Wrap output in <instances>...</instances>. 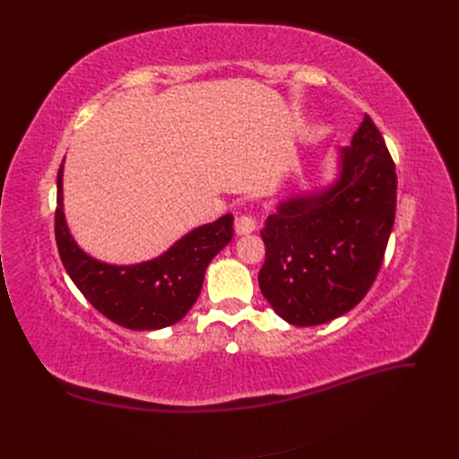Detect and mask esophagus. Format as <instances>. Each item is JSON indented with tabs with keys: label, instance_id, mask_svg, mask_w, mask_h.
I'll use <instances>...</instances> for the list:
<instances>
[{
	"label": "esophagus",
	"instance_id": "obj_1",
	"mask_svg": "<svg viewBox=\"0 0 459 459\" xmlns=\"http://www.w3.org/2000/svg\"><path fill=\"white\" fill-rule=\"evenodd\" d=\"M235 231H238V235H247V233H253L258 226V221L255 216L251 214H239L235 216Z\"/></svg>",
	"mask_w": 459,
	"mask_h": 459
}]
</instances>
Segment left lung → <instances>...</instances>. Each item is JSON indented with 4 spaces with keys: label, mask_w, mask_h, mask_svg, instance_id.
Wrapping results in <instances>:
<instances>
[{
    "label": "left lung",
    "mask_w": 459,
    "mask_h": 459,
    "mask_svg": "<svg viewBox=\"0 0 459 459\" xmlns=\"http://www.w3.org/2000/svg\"><path fill=\"white\" fill-rule=\"evenodd\" d=\"M394 214L396 166L366 115L341 151L337 184L281 203L260 231L258 285L275 314L308 327L352 310L379 273Z\"/></svg>",
    "instance_id": "left-lung-1"
}]
</instances>
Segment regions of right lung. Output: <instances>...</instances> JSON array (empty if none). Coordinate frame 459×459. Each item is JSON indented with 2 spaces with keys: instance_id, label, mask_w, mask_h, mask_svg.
Segmentation results:
<instances>
[{
  "instance_id": "right-lung-1",
  "label": "right lung",
  "mask_w": 459,
  "mask_h": 459,
  "mask_svg": "<svg viewBox=\"0 0 459 459\" xmlns=\"http://www.w3.org/2000/svg\"><path fill=\"white\" fill-rule=\"evenodd\" d=\"M233 238L226 214L179 239L155 260L110 266L80 251L63 214V164L57 172L55 241L66 273L91 307L110 322L135 331L169 327L195 304L206 266Z\"/></svg>"
}]
</instances>
